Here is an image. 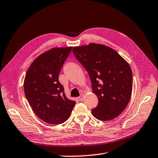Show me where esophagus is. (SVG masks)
<instances>
[{"label": "esophagus", "instance_id": "obj_1", "mask_svg": "<svg viewBox=\"0 0 158 158\" xmlns=\"http://www.w3.org/2000/svg\"><path fill=\"white\" fill-rule=\"evenodd\" d=\"M79 100L80 101H83V94H81V96H79Z\"/></svg>", "mask_w": 158, "mask_h": 158}]
</instances>
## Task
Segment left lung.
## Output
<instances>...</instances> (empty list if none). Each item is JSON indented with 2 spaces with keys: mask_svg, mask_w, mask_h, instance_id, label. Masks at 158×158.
<instances>
[{
  "mask_svg": "<svg viewBox=\"0 0 158 158\" xmlns=\"http://www.w3.org/2000/svg\"><path fill=\"white\" fill-rule=\"evenodd\" d=\"M75 58L86 69L93 92L98 99L92 109L97 119L107 121L126 108L133 89V74L129 63L111 48L91 43L74 47Z\"/></svg>",
  "mask_w": 158,
  "mask_h": 158,
  "instance_id": "obj_1",
  "label": "left lung"
}]
</instances>
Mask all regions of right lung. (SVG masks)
<instances>
[{
	"label": "right lung",
	"mask_w": 158,
	"mask_h": 158,
	"mask_svg": "<svg viewBox=\"0 0 158 158\" xmlns=\"http://www.w3.org/2000/svg\"><path fill=\"white\" fill-rule=\"evenodd\" d=\"M73 47L54 48L29 66L24 79L25 96L33 111L44 122L58 124L70 116L75 102L66 97L58 75Z\"/></svg>",
	"instance_id": "1"
}]
</instances>
